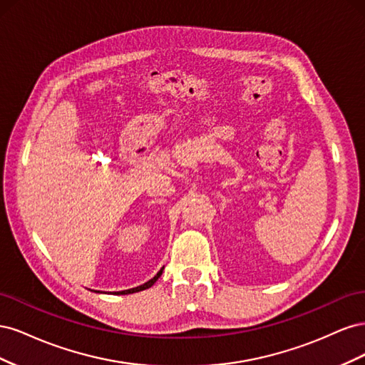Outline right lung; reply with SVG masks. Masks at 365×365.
Returning <instances> with one entry per match:
<instances>
[{"label": "right lung", "instance_id": "add662e5", "mask_svg": "<svg viewBox=\"0 0 365 365\" xmlns=\"http://www.w3.org/2000/svg\"><path fill=\"white\" fill-rule=\"evenodd\" d=\"M164 269V268H163ZM163 269L155 275V277L153 279H150L149 282H146L145 284H141V286H137V288H132V289H128V291H121V292H117V294H121V295H125V294H134V292H138V291H145V289H148V288H150V286L155 283L157 280H158V277L160 275L163 274Z\"/></svg>", "mask_w": 365, "mask_h": 365}]
</instances>
